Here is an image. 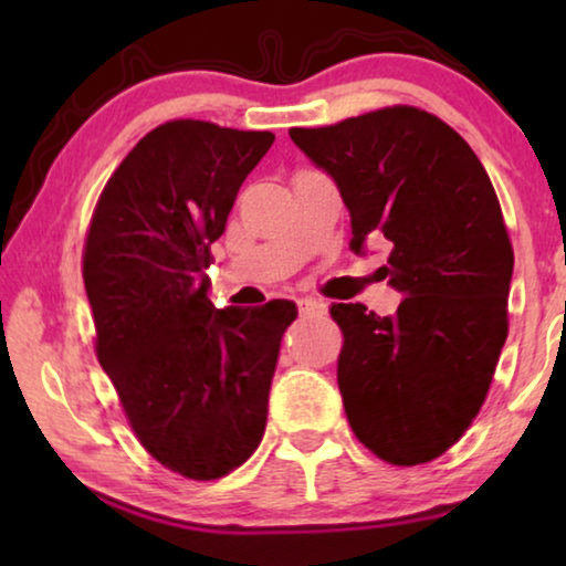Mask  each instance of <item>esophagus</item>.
Returning <instances> with one entry per match:
<instances>
[{"label":"esophagus","instance_id":"1","mask_svg":"<svg viewBox=\"0 0 566 566\" xmlns=\"http://www.w3.org/2000/svg\"><path fill=\"white\" fill-rule=\"evenodd\" d=\"M296 304H300L302 317H322V314H327V304L312 300V296H306V300H300Z\"/></svg>","mask_w":566,"mask_h":566}]
</instances>
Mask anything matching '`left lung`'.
<instances>
[{"mask_svg": "<svg viewBox=\"0 0 566 566\" xmlns=\"http://www.w3.org/2000/svg\"><path fill=\"white\" fill-rule=\"evenodd\" d=\"M334 179L352 252L387 242L391 317L332 304L344 334L337 381L352 432L399 467L432 462L467 432L506 342L514 252L500 199L459 134L417 107L290 129Z\"/></svg>", "mask_w": 566, "mask_h": 566, "instance_id": "1", "label": "left lung"}]
</instances>
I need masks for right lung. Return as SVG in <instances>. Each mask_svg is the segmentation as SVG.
<instances>
[{"label":"right lung","instance_id":"obj_1","mask_svg":"<svg viewBox=\"0 0 566 566\" xmlns=\"http://www.w3.org/2000/svg\"><path fill=\"white\" fill-rule=\"evenodd\" d=\"M272 132L175 119L137 142L94 209L82 274L97 359L142 447L181 476L244 464L266 427L280 344L296 304L209 300V247Z\"/></svg>","mask_w":566,"mask_h":566}]
</instances>
